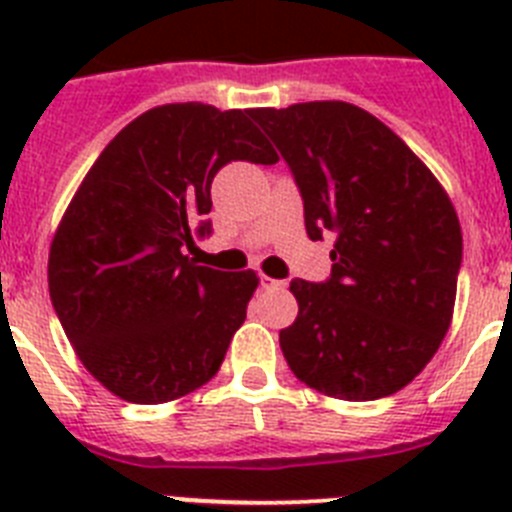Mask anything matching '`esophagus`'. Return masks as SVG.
I'll list each match as a JSON object with an SVG mask.
<instances>
[{"mask_svg": "<svg viewBox=\"0 0 512 512\" xmlns=\"http://www.w3.org/2000/svg\"><path fill=\"white\" fill-rule=\"evenodd\" d=\"M261 287L264 289H282L284 287V282H279V279H271V277H261Z\"/></svg>", "mask_w": 512, "mask_h": 512, "instance_id": "34e87169", "label": "esophagus"}]
</instances>
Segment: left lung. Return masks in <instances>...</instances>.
<instances>
[{
	"instance_id": "1",
	"label": "left lung",
	"mask_w": 512,
	"mask_h": 512,
	"mask_svg": "<svg viewBox=\"0 0 512 512\" xmlns=\"http://www.w3.org/2000/svg\"><path fill=\"white\" fill-rule=\"evenodd\" d=\"M305 200L312 241L336 233L323 284L292 279L295 323L279 330L312 390L364 402L413 382L441 346L456 302L461 225L433 171L356 104L259 107Z\"/></svg>"
}]
</instances>
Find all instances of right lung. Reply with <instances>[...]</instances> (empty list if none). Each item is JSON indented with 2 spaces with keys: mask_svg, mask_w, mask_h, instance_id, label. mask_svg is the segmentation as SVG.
<instances>
[{
  "mask_svg": "<svg viewBox=\"0 0 512 512\" xmlns=\"http://www.w3.org/2000/svg\"><path fill=\"white\" fill-rule=\"evenodd\" d=\"M230 161H279L251 110L153 107L99 153L53 233L58 320L87 372L120 400L161 405L200 390L246 320L259 274L184 256Z\"/></svg>",
  "mask_w": 512,
  "mask_h": 512,
  "instance_id": "1",
  "label": "right lung"
}]
</instances>
